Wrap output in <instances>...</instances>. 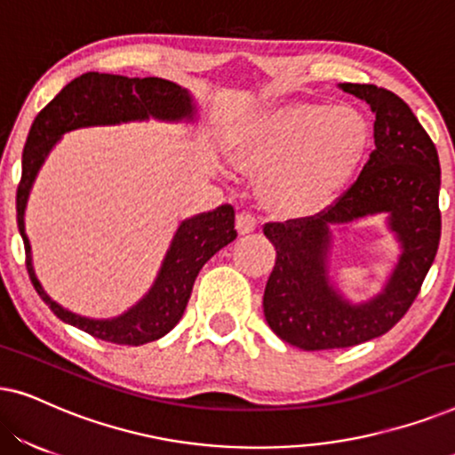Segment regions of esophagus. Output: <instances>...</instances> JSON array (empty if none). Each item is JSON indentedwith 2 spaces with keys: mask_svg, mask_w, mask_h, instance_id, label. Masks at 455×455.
<instances>
[{
  "mask_svg": "<svg viewBox=\"0 0 455 455\" xmlns=\"http://www.w3.org/2000/svg\"><path fill=\"white\" fill-rule=\"evenodd\" d=\"M235 229H238L240 235L251 234L257 229V220H254L248 211H242V213H238V217H235Z\"/></svg>",
  "mask_w": 455,
  "mask_h": 455,
  "instance_id": "obj_1",
  "label": "esophagus"
}]
</instances>
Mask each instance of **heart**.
<instances>
[{
    "label": "heart",
    "instance_id": "b5f03b06",
    "mask_svg": "<svg viewBox=\"0 0 455 455\" xmlns=\"http://www.w3.org/2000/svg\"><path fill=\"white\" fill-rule=\"evenodd\" d=\"M369 117L354 105L288 103L269 109L228 142L229 161L265 176V195L282 211L325 204L354 178L371 148Z\"/></svg>",
    "mask_w": 455,
    "mask_h": 455
}]
</instances>
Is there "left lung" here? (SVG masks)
<instances>
[{
  "instance_id": "obj_1",
  "label": "left lung",
  "mask_w": 455,
  "mask_h": 455,
  "mask_svg": "<svg viewBox=\"0 0 455 455\" xmlns=\"http://www.w3.org/2000/svg\"><path fill=\"white\" fill-rule=\"evenodd\" d=\"M375 114V151L356 182L313 217L265 223L277 257L263 296L277 338L300 350H333L387 333L419 296L441 238L439 155L400 97L375 84L341 83ZM385 214L401 257L377 297L350 303L328 277L331 226Z\"/></svg>"
}]
</instances>
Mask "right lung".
Here are the masks:
<instances>
[{
  "instance_id": "obj_1",
  "label": "right lung",
  "mask_w": 455,
  "mask_h": 455,
  "mask_svg": "<svg viewBox=\"0 0 455 455\" xmlns=\"http://www.w3.org/2000/svg\"><path fill=\"white\" fill-rule=\"evenodd\" d=\"M148 117L159 122H195L196 103L188 89L164 78H128L99 72H86L74 78L35 117L22 151V178L16 192L18 229L27 251L28 277L36 294L68 325L120 346L155 341L178 325L198 271L238 235L234 229L235 213L232 204H221L209 213H198L180 223L151 290L114 319H89L49 298L33 269L30 242L24 232V209L36 173L66 132L91 126L147 122Z\"/></svg>"
}]
</instances>
